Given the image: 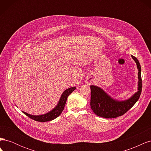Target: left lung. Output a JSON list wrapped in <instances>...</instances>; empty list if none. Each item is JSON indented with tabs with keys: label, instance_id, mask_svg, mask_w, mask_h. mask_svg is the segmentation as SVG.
Here are the masks:
<instances>
[{
	"label": "left lung",
	"instance_id": "left-lung-1",
	"mask_svg": "<svg viewBox=\"0 0 151 151\" xmlns=\"http://www.w3.org/2000/svg\"><path fill=\"white\" fill-rule=\"evenodd\" d=\"M138 69L137 91L132 96L125 100H118L112 98L106 91L97 86L91 85V108L98 116L105 118H113L125 114L138 101L142 91L141 67L137 58L132 55Z\"/></svg>",
	"mask_w": 151,
	"mask_h": 151
}]
</instances>
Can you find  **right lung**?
<instances>
[{
    "mask_svg": "<svg viewBox=\"0 0 151 151\" xmlns=\"http://www.w3.org/2000/svg\"><path fill=\"white\" fill-rule=\"evenodd\" d=\"M76 89V87H72V88H68L63 91L62 94L61 96L59 99V101L57 103V105L55 106L52 109H51L50 111L43 114V115H31L26 112L22 111L24 114L26 116H28L31 119H33L35 121H38L40 122H45L51 121L54 119H55L59 115L62 113L63 109H64L65 105L67 101V99L70 94H71L73 91Z\"/></svg>",
    "mask_w": 151,
    "mask_h": 151,
    "instance_id": "obj_1",
    "label": "right lung"
}]
</instances>
